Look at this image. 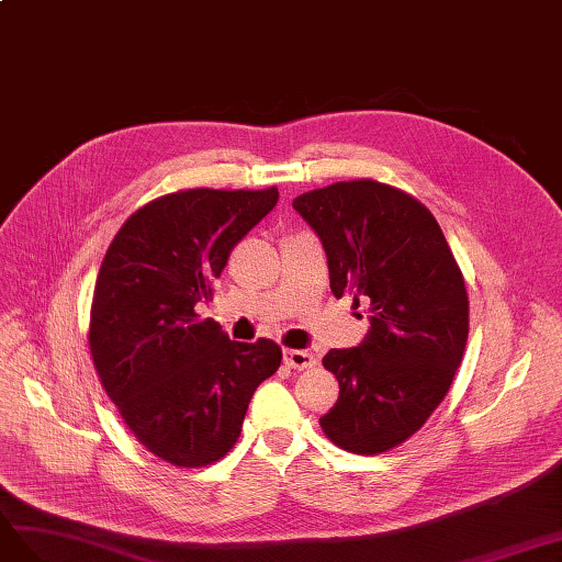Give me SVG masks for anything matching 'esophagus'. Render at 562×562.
<instances>
[{
	"instance_id": "1",
	"label": "esophagus",
	"mask_w": 562,
	"mask_h": 562,
	"mask_svg": "<svg viewBox=\"0 0 562 562\" xmlns=\"http://www.w3.org/2000/svg\"><path fill=\"white\" fill-rule=\"evenodd\" d=\"M283 362L293 369H310L317 364V358L310 350H283Z\"/></svg>"
}]
</instances>
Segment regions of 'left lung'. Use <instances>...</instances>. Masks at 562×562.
<instances>
[{
  "mask_svg": "<svg viewBox=\"0 0 562 562\" xmlns=\"http://www.w3.org/2000/svg\"><path fill=\"white\" fill-rule=\"evenodd\" d=\"M293 210L322 243L331 293L372 312L362 344L324 355L340 393L319 424L350 453H384L453 384L470 324L462 273L431 212L391 186L334 183L295 198Z\"/></svg>",
  "mask_w": 562,
  "mask_h": 562,
  "instance_id": "left-lung-1",
  "label": "left lung"
}]
</instances>
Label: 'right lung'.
<instances>
[{
    "label": "right lung",
    "mask_w": 562,
    "mask_h": 562,
    "mask_svg": "<svg viewBox=\"0 0 562 562\" xmlns=\"http://www.w3.org/2000/svg\"><path fill=\"white\" fill-rule=\"evenodd\" d=\"M279 190H181L126 218L102 259L90 352L102 386L149 453L178 468L224 458L255 389L277 372L273 340H231L195 312L234 245Z\"/></svg>",
    "instance_id": "1"
}]
</instances>
